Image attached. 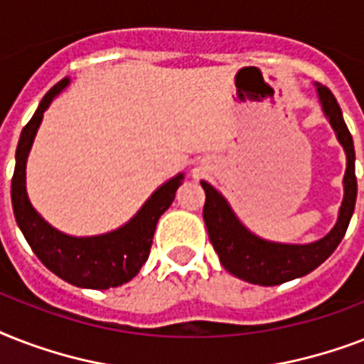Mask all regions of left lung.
I'll return each mask as SVG.
<instances>
[{
  "label": "left lung",
  "instance_id": "obj_1",
  "mask_svg": "<svg viewBox=\"0 0 364 364\" xmlns=\"http://www.w3.org/2000/svg\"><path fill=\"white\" fill-rule=\"evenodd\" d=\"M316 90L323 113L346 153L344 200L338 210V221L327 236L311 243H279L260 238L240 221L227 198L217 188L208 181H200L205 191L204 223L210 242L213 243L225 270L243 282L272 287L310 274L334 253L351 221L357 198L353 139L333 92L319 82H316Z\"/></svg>",
  "mask_w": 364,
  "mask_h": 364
}]
</instances>
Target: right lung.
I'll return each mask as SVG.
<instances>
[{
  "label": "right lung",
  "mask_w": 364,
  "mask_h": 364,
  "mask_svg": "<svg viewBox=\"0 0 364 364\" xmlns=\"http://www.w3.org/2000/svg\"><path fill=\"white\" fill-rule=\"evenodd\" d=\"M68 85V77L54 85L45 94L30 122L22 128L11 183L14 219L33 253L64 282L82 289L119 287L136 277L149 259L156 223L176 198V191L185 179V173H177L160 185L130 221L111 232L98 236H71L48 225L31 205L26 193V162L41 126L43 113Z\"/></svg>",
  "instance_id": "right-lung-1"
}]
</instances>
